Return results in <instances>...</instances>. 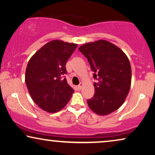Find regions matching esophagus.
<instances>
[{"label":"esophagus","mask_w":155,"mask_h":155,"mask_svg":"<svg viewBox=\"0 0 155 155\" xmlns=\"http://www.w3.org/2000/svg\"><path fill=\"white\" fill-rule=\"evenodd\" d=\"M83 84L82 83H81L79 85H78L77 86V88H78V90H81L82 89V87H83Z\"/></svg>","instance_id":"1"}]
</instances>
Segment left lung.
Here are the masks:
<instances>
[{
  "mask_svg": "<svg viewBox=\"0 0 155 155\" xmlns=\"http://www.w3.org/2000/svg\"><path fill=\"white\" fill-rule=\"evenodd\" d=\"M94 72V94L87 100L90 108L107 115L124 104L131 85L132 70L128 58L114 44L105 40L84 44L78 48Z\"/></svg>",
  "mask_w": 155,
  "mask_h": 155,
  "instance_id": "8db88e82",
  "label": "left lung"
}]
</instances>
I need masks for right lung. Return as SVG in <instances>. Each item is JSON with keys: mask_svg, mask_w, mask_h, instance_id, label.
<instances>
[{"mask_svg": "<svg viewBox=\"0 0 155 155\" xmlns=\"http://www.w3.org/2000/svg\"><path fill=\"white\" fill-rule=\"evenodd\" d=\"M78 45L54 40L43 45L29 59L25 72L29 93L38 106L48 112L64 107L74 90L63 76L65 65Z\"/></svg>", "mask_w": 155, "mask_h": 155, "instance_id": "right-lung-1", "label": "right lung"}]
</instances>
